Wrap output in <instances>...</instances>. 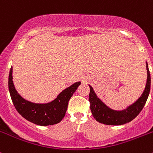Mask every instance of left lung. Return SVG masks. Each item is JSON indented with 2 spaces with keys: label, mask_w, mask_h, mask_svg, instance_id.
Returning a JSON list of instances; mask_svg holds the SVG:
<instances>
[{
  "label": "left lung",
  "mask_w": 153,
  "mask_h": 153,
  "mask_svg": "<svg viewBox=\"0 0 153 153\" xmlns=\"http://www.w3.org/2000/svg\"><path fill=\"white\" fill-rule=\"evenodd\" d=\"M146 70L147 80L143 94L133 104L122 111L112 110L106 106L97 97L92 86H89L90 92L89 95V100L90 102V109L95 120L99 123L106 125H121L132 121L135 117H137L146 104L150 91L151 78L147 63Z\"/></svg>",
  "instance_id": "left-lung-1"
}]
</instances>
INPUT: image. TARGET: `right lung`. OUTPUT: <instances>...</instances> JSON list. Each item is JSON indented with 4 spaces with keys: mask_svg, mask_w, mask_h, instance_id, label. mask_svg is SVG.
I'll return each instance as SVG.
<instances>
[{
    "mask_svg": "<svg viewBox=\"0 0 153 153\" xmlns=\"http://www.w3.org/2000/svg\"><path fill=\"white\" fill-rule=\"evenodd\" d=\"M80 84L76 82L65 89L52 102L35 104L24 99L16 91L12 81V67L9 75V90L16 110L27 121L41 126L56 124L64 118L68 102Z\"/></svg>",
    "mask_w": 153,
    "mask_h": 153,
    "instance_id": "add662e5",
    "label": "right lung"
}]
</instances>
